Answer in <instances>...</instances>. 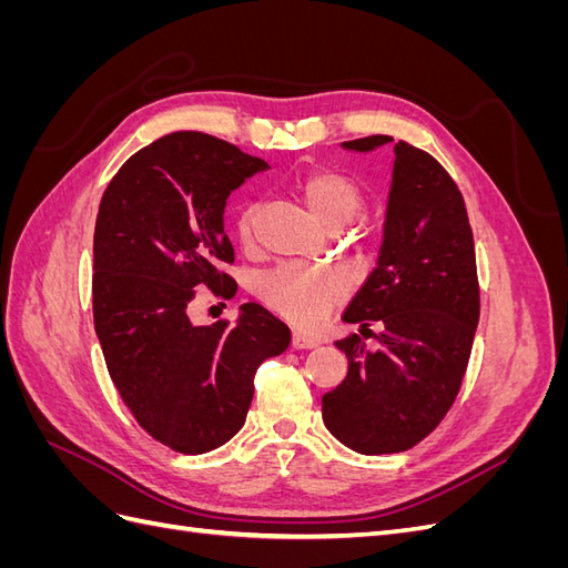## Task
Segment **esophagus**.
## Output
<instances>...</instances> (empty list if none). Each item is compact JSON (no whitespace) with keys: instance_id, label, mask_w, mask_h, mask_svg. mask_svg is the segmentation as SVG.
<instances>
[{"instance_id":"34e87169","label":"esophagus","mask_w":568,"mask_h":568,"mask_svg":"<svg viewBox=\"0 0 568 568\" xmlns=\"http://www.w3.org/2000/svg\"><path fill=\"white\" fill-rule=\"evenodd\" d=\"M315 346H317V338L307 336L303 332H294V336H291V348L301 351V348H315Z\"/></svg>"}]
</instances>
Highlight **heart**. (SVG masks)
I'll return each mask as SVG.
<instances>
[{"label": "heart", "instance_id": "heart-1", "mask_svg": "<svg viewBox=\"0 0 568 568\" xmlns=\"http://www.w3.org/2000/svg\"><path fill=\"white\" fill-rule=\"evenodd\" d=\"M294 192L326 230L348 225L365 209L363 186L346 170L332 165H315L305 170L294 182ZM255 230L257 209L248 203L236 215V236L244 248L255 246ZM257 296L280 317L303 326V329H311L346 296V284L332 270L280 265L263 274L261 282H257Z\"/></svg>", "mask_w": 568, "mask_h": 568}]
</instances>
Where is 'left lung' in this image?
<instances>
[{
	"instance_id": "8db88e82",
	"label": "left lung",
	"mask_w": 568,
	"mask_h": 568,
	"mask_svg": "<svg viewBox=\"0 0 568 568\" xmlns=\"http://www.w3.org/2000/svg\"><path fill=\"white\" fill-rule=\"evenodd\" d=\"M388 142L372 134L343 146L372 151ZM393 153L379 263L343 313L363 334L379 322V348L369 351L357 334L336 341L348 374L322 395L326 428L363 455L415 448L448 415L480 313L474 234L455 180L403 140Z\"/></svg>"
}]
</instances>
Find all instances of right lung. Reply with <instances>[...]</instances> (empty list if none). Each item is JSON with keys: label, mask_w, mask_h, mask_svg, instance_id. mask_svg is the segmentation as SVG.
I'll return each instance as SVG.
<instances>
[{"label": "right lung", "mask_w": 568, "mask_h": 568, "mask_svg": "<svg viewBox=\"0 0 568 568\" xmlns=\"http://www.w3.org/2000/svg\"><path fill=\"white\" fill-rule=\"evenodd\" d=\"M265 168L217 136L173 132L130 156L99 203L94 329L125 407L175 453L227 443L246 422L257 367L291 343L288 326L257 303L234 324L189 320L196 286L232 294L222 213L234 189Z\"/></svg>", "instance_id": "obj_1"}]
</instances>
